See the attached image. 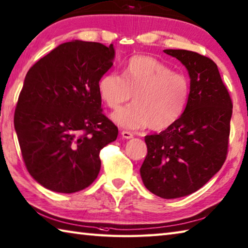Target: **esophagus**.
<instances>
[{
  "mask_svg": "<svg viewBox=\"0 0 248 248\" xmlns=\"http://www.w3.org/2000/svg\"><path fill=\"white\" fill-rule=\"evenodd\" d=\"M121 135H123L124 139H132L133 138V134L129 132V131H123V132H121Z\"/></svg>",
  "mask_w": 248,
  "mask_h": 248,
  "instance_id": "34e87169",
  "label": "esophagus"
}]
</instances>
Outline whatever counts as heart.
Returning <instances> with one entry per match:
<instances>
[{
	"label": "heart",
	"mask_w": 248,
	"mask_h": 248,
	"mask_svg": "<svg viewBox=\"0 0 248 248\" xmlns=\"http://www.w3.org/2000/svg\"><path fill=\"white\" fill-rule=\"evenodd\" d=\"M101 99L118 109L133 94L134 103L115 113L121 127L164 130L181 118L189 99V81L181 73L149 56H134L124 63L121 77L108 73L99 80Z\"/></svg>",
	"instance_id": "obj_1"
}]
</instances>
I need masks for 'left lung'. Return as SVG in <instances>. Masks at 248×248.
Instances as JSON below:
<instances>
[{
	"label": "left lung",
	"mask_w": 248,
	"mask_h": 248,
	"mask_svg": "<svg viewBox=\"0 0 248 248\" xmlns=\"http://www.w3.org/2000/svg\"><path fill=\"white\" fill-rule=\"evenodd\" d=\"M163 51L186 66L190 92L175 124L145 137L147 155L140 172L150 192L176 199L204 186L226 161L232 101L210 58L184 49Z\"/></svg>",
	"instance_id": "left-lung-1"
}]
</instances>
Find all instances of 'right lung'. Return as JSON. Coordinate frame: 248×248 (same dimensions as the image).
I'll return each mask as SVG.
<instances>
[{"instance_id":"add662e5","label":"right lung","mask_w":248,"mask_h":248,"mask_svg":"<svg viewBox=\"0 0 248 248\" xmlns=\"http://www.w3.org/2000/svg\"><path fill=\"white\" fill-rule=\"evenodd\" d=\"M114 58L113 44L72 41L27 73L15 130L29 173L49 190L73 193L90 186L100 172L101 149L117 139L98 88Z\"/></svg>"}]
</instances>
